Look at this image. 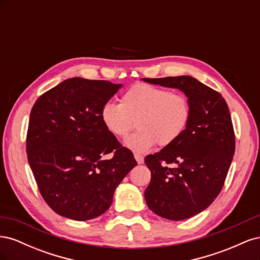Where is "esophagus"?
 <instances>
[{
  "instance_id": "34e87169",
  "label": "esophagus",
  "mask_w": 260,
  "mask_h": 260,
  "mask_svg": "<svg viewBox=\"0 0 260 260\" xmlns=\"http://www.w3.org/2000/svg\"><path fill=\"white\" fill-rule=\"evenodd\" d=\"M135 158H136V160L138 161V164H143V161H144V158H143V156L142 155H140V154H135Z\"/></svg>"
}]
</instances>
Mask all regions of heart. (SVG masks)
Wrapping results in <instances>:
<instances>
[{
    "mask_svg": "<svg viewBox=\"0 0 260 260\" xmlns=\"http://www.w3.org/2000/svg\"><path fill=\"white\" fill-rule=\"evenodd\" d=\"M100 115L105 128L118 138L127 136L136 120L138 130L125 145L145 153L156 144L168 146L180 139L191 119V104L182 92L138 82L122 94L120 103H104Z\"/></svg>",
    "mask_w": 260,
    "mask_h": 260,
    "instance_id": "b5f03b06",
    "label": "heart"
}]
</instances>
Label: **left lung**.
<instances>
[{
	"label": "left lung",
	"mask_w": 260,
	"mask_h": 260,
	"mask_svg": "<svg viewBox=\"0 0 260 260\" xmlns=\"http://www.w3.org/2000/svg\"><path fill=\"white\" fill-rule=\"evenodd\" d=\"M143 81L179 89L190 101L191 119L183 135L145 157L152 178L144 196L156 215L176 221L191 218L206 209L224 184L235 151L229 108L221 94L190 76Z\"/></svg>",
	"instance_id": "obj_1"
}]
</instances>
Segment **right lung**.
Masks as SVG:
<instances>
[{"label":"right lung","instance_id":"add662e5","mask_svg":"<svg viewBox=\"0 0 260 260\" xmlns=\"http://www.w3.org/2000/svg\"><path fill=\"white\" fill-rule=\"evenodd\" d=\"M121 84L70 78L43 93L31 109L26 151L43 200L78 221L112 205L116 187L137 166L132 152L101 120V108ZM109 152L113 157L105 160Z\"/></svg>","mask_w":260,"mask_h":260}]
</instances>
